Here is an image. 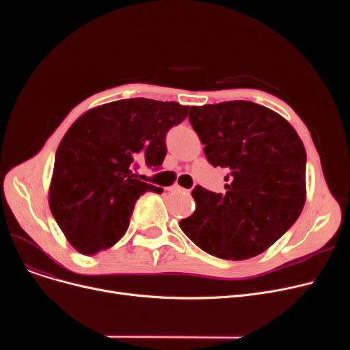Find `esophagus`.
Here are the masks:
<instances>
[{"mask_svg":"<svg viewBox=\"0 0 350 350\" xmlns=\"http://www.w3.org/2000/svg\"><path fill=\"white\" fill-rule=\"evenodd\" d=\"M169 191H173V193H180V191H186V189H183L180 186H173L169 189Z\"/></svg>","mask_w":350,"mask_h":350,"instance_id":"1","label":"esophagus"}]
</instances>
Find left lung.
<instances>
[{"label": "left lung", "mask_w": 350, "mask_h": 350, "mask_svg": "<svg viewBox=\"0 0 350 350\" xmlns=\"http://www.w3.org/2000/svg\"><path fill=\"white\" fill-rule=\"evenodd\" d=\"M189 120L208 163L228 172V185L226 193L196 186V211L180 228L217 258H252L280 240L304 208V143L282 116L247 100L191 106Z\"/></svg>", "instance_id": "1"}]
</instances>
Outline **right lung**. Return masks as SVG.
Masks as SVG:
<instances>
[{
	"mask_svg": "<svg viewBox=\"0 0 350 350\" xmlns=\"http://www.w3.org/2000/svg\"><path fill=\"white\" fill-rule=\"evenodd\" d=\"M189 106L133 98L89 110L73 123L55 154L49 207L68 241L95 255L124 235L137 198L163 189L136 176L139 163L159 170L165 135Z\"/></svg>",
	"mask_w": 350,
	"mask_h": 350,
	"instance_id": "add662e5",
	"label": "right lung"
}]
</instances>
